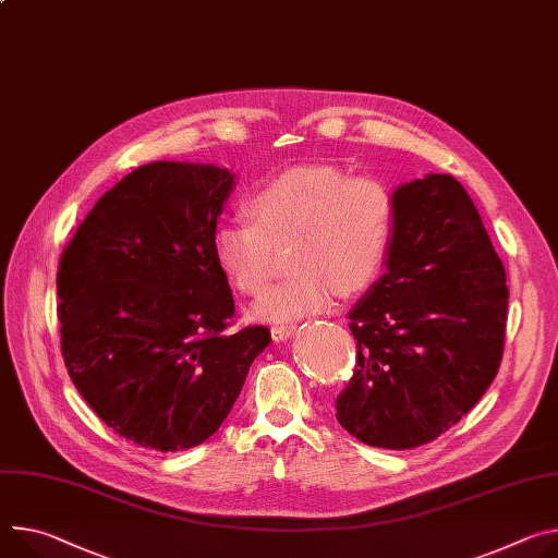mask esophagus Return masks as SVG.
Wrapping results in <instances>:
<instances>
[{
  "label": "esophagus",
  "instance_id": "esophagus-1",
  "mask_svg": "<svg viewBox=\"0 0 558 558\" xmlns=\"http://www.w3.org/2000/svg\"><path fill=\"white\" fill-rule=\"evenodd\" d=\"M295 325L293 323H282V325H274L271 327V338L274 340H287L293 333Z\"/></svg>",
  "mask_w": 558,
  "mask_h": 558
}]
</instances>
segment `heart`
Masks as SVG:
<instances>
[{
	"label": "heart",
	"mask_w": 558,
	"mask_h": 558,
	"mask_svg": "<svg viewBox=\"0 0 558 558\" xmlns=\"http://www.w3.org/2000/svg\"><path fill=\"white\" fill-rule=\"evenodd\" d=\"M248 218L214 231V256L229 282L248 295L267 287L278 251L289 248L291 278L269 287L251 314L287 323L327 310L336 295L353 298L380 276L396 235L389 186L342 167L295 165L267 178L246 197Z\"/></svg>",
	"instance_id": "b5f03b06"
}]
</instances>
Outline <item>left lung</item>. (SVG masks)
<instances>
[{"label": "left lung", "instance_id": "8db88e82", "mask_svg": "<svg viewBox=\"0 0 558 558\" xmlns=\"http://www.w3.org/2000/svg\"><path fill=\"white\" fill-rule=\"evenodd\" d=\"M393 199L387 274L349 312L356 367L336 418L365 445L414 449L459 423L496 378L510 291L459 180L432 173Z\"/></svg>", "mask_w": 558, "mask_h": 558}]
</instances>
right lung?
<instances>
[{"label": "right lung", "mask_w": 558, "mask_h": 558, "mask_svg": "<svg viewBox=\"0 0 558 558\" xmlns=\"http://www.w3.org/2000/svg\"><path fill=\"white\" fill-rule=\"evenodd\" d=\"M227 169L150 162L95 202L58 269L62 356L90 410L156 451L205 442L271 342L235 318L214 231Z\"/></svg>", "instance_id": "right-lung-1"}]
</instances>
